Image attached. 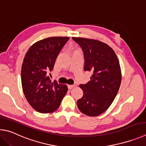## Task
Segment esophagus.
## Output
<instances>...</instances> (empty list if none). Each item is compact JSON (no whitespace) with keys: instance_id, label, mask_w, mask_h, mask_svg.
<instances>
[{"instance_id":"esophagus-1","label":"esophagus","mask_w":146,"mask_h":146,"mask_svg":"<svg viewBox=\"0 0 146 146\" xmlns=\"http://www.w3.org/2000/svg\"><path fill=\"white\" fill-rule=\"evenodd\" d=\"M75 85H68V88L69 89V90H71L72 88H73L74 87Z\"/></svg>"}]
</instances>
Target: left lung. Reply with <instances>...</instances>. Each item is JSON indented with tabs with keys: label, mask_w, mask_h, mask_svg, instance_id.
I'll return each mask as SVG.
<instances>
[{
	"label": "left lung",
	"mask_w": 146,
	"mask_h": 146,
	"mask_svg": "<svg viewBox=\"0 0 146 146\" xmlns=\"http://www.w3.org/2000/svg\"><path fill=\"white\" fill-rule=\"evenodd\" d=\"M82 48L84 70L92 72L90 81L80 85L83 96L77 102L83 113L98 116L108 109L115 98L121 83V70L114 50L105 43L88 38L72 37Z\"/></svg>",
	"instance_id": "obj_1"
}]
</instances>
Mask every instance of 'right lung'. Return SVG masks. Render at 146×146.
<instances>
[{
	"mask_svg": "<svg viewBox=\"0 0 146 146\" xmlns=\"http://www.w3.org/2000/svg\"><path fill=\"white\" fill-rule=\"evenodd\" d=\"M69 37H49L34 43L23 61L21 81L28 103L36 111L48 113L56 110L68 91L67 86L51 82L47 72L52 70L59 53Z\"/></svg>",
	"mask_w": 146,
	"mask_h": 146,
	"instance_id": "obj_1",
	"label": "right lung"
}]
</instances>
